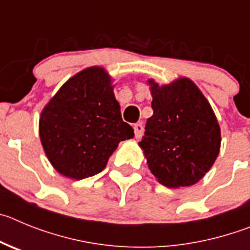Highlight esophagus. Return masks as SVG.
Wrapping results in <instances>:
<instances>
[{
  "instance_id": "1",
  "label": "esophagus",
  "mask_w": 250,
  "mask_h": 250,
  "mask_svg": "<svg viewBox=\"0 0 250 250\" xmlns=\"http://www.w3.org/2000/svg\"><path fill=\"white\" fill-rule=\"evenodd\" d=\"M134 136H136V138H141L142 134H143V125H141V123H138V125H134Z\"/></svg>"
}]
</instances>
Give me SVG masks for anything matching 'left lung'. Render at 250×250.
I'll list each match as a JSON object with an SVG mask.
<instances>
[{"label":"left lung","mask_w":250,"mask_h":250,"mask_svg":"<svg viewBox=\"0 0 250 250\" xmlns=\"http://www.w3.org/2000/svg\"><path fill=\"white\" fill-rule=\"evenodd\" d=\"M153 116L139 142L152 174L169 188L190 187L203 178L220 149V127L212 105L192 80L159 86L148 80Z\"/></svg>","instance_id":"8db88e82"}]
</instances>
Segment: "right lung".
Masks as SVG:
<instances>
[{
  "label": "right lung",
  "mask_w": 250,
  "mask_h": 250,
  "mask_svg": "<svg viewBox=\"0 0 250 250\" xmlns=\"http://www.w3.org/2000/svg\"><path fill=\"white\" fill-rule=\"evenodd\" d=\"M38 128L52 167L77 181L102 172L118 143L134 136L121 117L111 76L98 66L78 72L58 89Z\"/></svg>",
  "instance_id": "right-lung-1"
}]
</instances>
